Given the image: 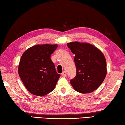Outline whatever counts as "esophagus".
Listing matches in <instances>:
<instances>
[{
    "mask_svg": "<svg viewBox=\"0 0 125 125\" xmlns=\"http://www.w3.org/2000/svg\"><path fill=\"white\" fill-rule=\"evenodd\" d=\"M61 75H62L63 77H66V75H67V73L65 71H64V72H63L62 74H61Z\"/></svg>",
    "mask_w": 125,
    "mask_h": 125,
    "instance_id": "obj_1",
    "label": "esophagus"
}]
</instances>
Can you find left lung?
I'll return each mask as SVG.
<instances>
[{"label": "left lung", "mask_w": 125, "mask_h": 125, "mask_svg": "<svg viewBox=\"0 0 125 125\" xmlns=\"http://www.w3.org/2000/svg\"><path fill=\"white\" fill-rule=\"evenodd\" d=\"M75 54V77L70 83L77 92L86 94L94 92L103 83L106 75V61L98 48L88 43L72 42L67 44Z\"/></svg>", "instance_id": "8db88e82"}]
</instances>
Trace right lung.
Returning a JSON list of instances; mask_svg holds the SVG:
<instances>
[{
  "mask_svg": "<svg viewBox=\"0 0 125 125\" xmlns=\"http://www.w3.org/2000/svg\"><path fill=\"white\" fill-rule=\"evenodd\" d=\"M57 45H37L25 51L19 65V75L25 88L35 95L44 96L54 90L60 74L51 58Z\"/></svg>",
  "mask_w": 125,
  "mask_h": 125,
  "instance_id": "right-lung-1",
  "label": "right lung"
}]
</instances>
